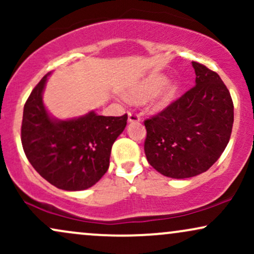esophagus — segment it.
<instances>
[{
	"mask_svg": "<svg viewBox=\"0 0 254 254\" xmlns=\"http://www.w3.org/2000/svg\"><path fill=\"white\" fill-rule=\"evenodd\" d=\"M127 121H129V123H138V122H141V117H139L137 113L130 111V112L127 113Z\"/></svg>",
	"mask_w": 254,
	"mask_h": 254,
	"instance_id": "esophagus-1",
	"label": "esophagus"
}]
</instances>
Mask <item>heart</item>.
<instances>
[{"instance_id": "heart-1", "label": "heart", "mask_w": 254, "mask_h": 254, "mask_svg": "<svg viewBox=\"0 0 254 254\" xmlns=\"http://www.w3.org/2000/svg\"><path fill=\"white\" fill-rule=\"evenodd\" d=\"M165 83V75H150V76L143 78V80L139 81L138 83H136L135 86L131 87V88L127 92V98L129 99V100L133 101V103H144V101H147L148 99H150L153 95H155L158 89ZM178 92H179V82L176 80L168 81L163 87V89L157 93L155 99H154L153 107L156 111L165 110L166 107H168L172 103H173Z\"/></svg>"}]
</instances>
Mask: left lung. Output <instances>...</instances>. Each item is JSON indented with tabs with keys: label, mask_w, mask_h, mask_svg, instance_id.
Returning <instances> with one entry per match:
<instances>
[{
	"label": "left lung",
	"mask_w": 254,
	"mask_h": 254,
	"mask_svg": "<svg viewBox=\"0 0 254 254\" xmlns=\"http://www.w3.org/2000/svg\"><path fill=\"white\" fill-rule=\"evenodd\" d=\"M196 86L144 121V153L157 172L174 179L208 171L226 149L234 122L229 90L215 71L192 62Z\"/></svg>",
	"instance_id": "obj_1"
}]
</instances>
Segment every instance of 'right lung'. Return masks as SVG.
<instances>
[{
	"label": "right lung",
	"mask_w": 254,
	"mask_h": 254,
	"mask_svg": "<svg viewBox=\"0 0 254 254\" xmlns=\"http://www.w3.org/2000/svg\"><path fill=\"white\" fill-rule=\"evenodd\" d=\"M49 75L34 87L25 104L22 148L34 170L54 186L86 190L109 170L111 149L127 127V115L105 117L90 111L66 121L51 117L43 103Z\"/></svg>",
	"instance_id": "right-lung-1"
}]
</instances>
